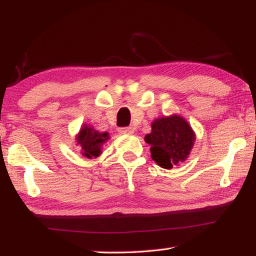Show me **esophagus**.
I'll return each mask as SVG.
<instances>
[{
  "mask_svg": "<svg viewBox=\"0 0 256 256\" xmlns=\"http://www.w3.org/2000/svg\"><path fill=\"white\" fill-rule=\"evenodd\" d=\"M118 132L122 134H132L134 132V128L131 126H126V128H120Z\"/></svg>",
  "mask_w": 256,
  "mask_h": 256,
  "instance_id": "34e87169",
  "label": "esophagus"
}]
</instances>
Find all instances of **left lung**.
I'll return each mask as SVG.
<instances>
[{
    "label": "left lung",
    "instance_id": "left-lung-1",
    "mask_svg": "<svg viewBox=\"0 0 256 256\" xmlns=\"http://www.w3.org/2000/svg\"><path fill=\"white\" fill-rule=\"evenodd\" d=\"M151 128L144 140L151 146V158L160 167L168 170L186 160L196 136L185 120L177 115L158 118Z\"/></svg>",
    "mask_w": 256,
    "mask_h": 256
}]
</instances>
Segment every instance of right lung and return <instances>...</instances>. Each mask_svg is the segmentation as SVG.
<instances>
[{
    "mask_svg": "<svg viewBox=\"0 0 256 256\" xmlns=\"http://www.w3.org/2000/svg\"><path fill=\"white\" fill-rule=\"evenodd\" d=\"M110 138L108 133H99L92 128L84 125L79 133L76 142L82 146V156L86 158L98 157L102 154V146Z\"/></svg>",
    "mask_w": 256,
    "mask_h": 256,
    "instance_id": "right-lung-1",
    "label": "right lung"
}]
</instances>
